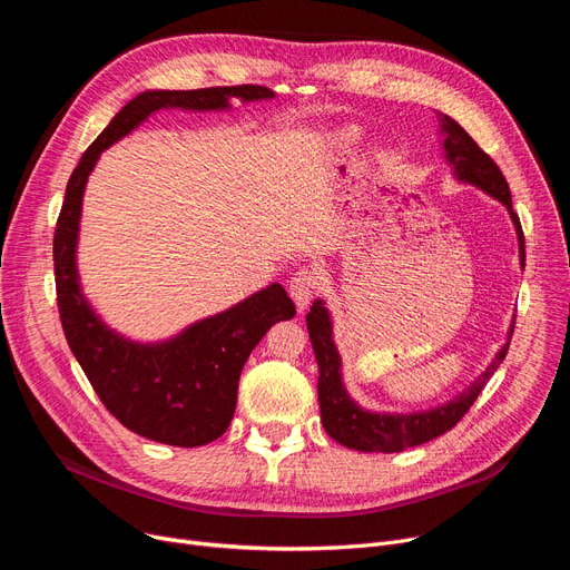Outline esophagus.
Instances as JSON below:
<instances>
[{"label":"esophagus","instance_id":"obj_1","mask_svg":"<svg viewBox=\"0 0 570 570\" xmlns=\"http://www.w3.org/2000/svg\"><path fill=\"white\" fill-rule=\"evenodd\" d=\"M318 288H321V282H318V275L314 273V269H309V267L297 269L288 284V293L293 297L297 312L307 309V305L312 303V297L318 293Z\"/></svg>","mask_w":570,"mask_h":570}]
</instances>
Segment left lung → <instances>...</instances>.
I'll return each instance as SVG.
<instances>
[{
    "mask_svg": "<svg viewBox=\"0 0 570 570\" xmlns=\"http://www.w3.org/2000/svg\"><path fill=\"white\" fill-rule=\"evenodd\" d=\"M439 122L445 161L453 166L460 183L483 189L485 194L505 205L508 215H511L515 224L520 243V263L524 265V233L520 226V217L513 209L511 189H508L503 173L453 117L439 115ZM513 327L515 321L511 325V331H508L505 344L499 348L490 367L451 402L417 413H374L357 406L346 393V387L342 383V357L333 342L331 312L325 309L323 301H316L307 314V331L318 363V406L325 432L337 443L361 453H400L406 451V448L428 443L445 434L462 421V415L471 409L485 383L503 363L508 346H511Z\"/></svg>",
    "mask_w": 570,
    "mask_h": 570,
    "instance_id": "left-lung-1",
    "label": "left lung"
}]
</instances>
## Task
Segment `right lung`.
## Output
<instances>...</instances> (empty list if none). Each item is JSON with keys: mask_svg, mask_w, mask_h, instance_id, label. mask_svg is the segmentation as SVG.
I'll list each match as a JSON object with an SVG mask.
<instances>
[{"mask_svg": "<svg viewBox=\"0 0 570 570\" xmlns=\"http://www.w3.org/2000/svg\"><path fill=\"white\" fill-rule=\"evenodd\" d=\"M275 92L261 85L149 89L119 110L73 168L57 217L52 261L57 307L67 342L104 406L127 430L168 445L196 448L219 439L235 413L237 381L252 348L295 305L282 284L207 316L168 342H131L95 314L78 282L76 245L87 177L101 153L161 108L226 110L230 99L258 101Z\"/></svg>", "mask_w": 570, "mask_h": 570, "instance_id": "obj_1", "label": "right lung"}]
</instances>
